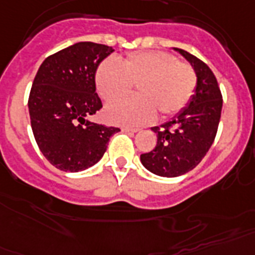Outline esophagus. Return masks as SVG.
Returning <instances> with one entry per match:
<instances>
[{
  "label": "esophagus",
  "instance_id": "34e87169",
  "mask_svg": "<svg viewBox=\"0 0 255 255\" xmlns=\"http://www.w3.org/2000/svg\"><path fill=\"white\" fill-rule=\"evenodd\" d=\"M124 132H136V131H139V129H135V128H123Z\"/></svg>",
  "mask_w": 255,
  "mask_h": 255
}]
</instances>
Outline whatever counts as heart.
<instances>
[{
	"label": "heart",
	"instance_id": "b5f03b06",
	"mask_svg": "<svg viewBox=\"0 0 255 255\" xmlns=\"http://www.w3.org/2000/svg\"><path fill=\"white\" fill-rule=\"evenodd\" d=\"M99 95L109 103L104 111L109 123L139 126L153 121L156 109L161 116L180 112L190 102L197 86L194 69L178 62L172 54L148 50L130 53L119 65L103 62L95 74ZM138 86L136 99H119Z\"/></svg>",
	"mask_w": 255,
	"mask_h": 255
}]
</instances>
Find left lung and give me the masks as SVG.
<instances>
[{
    "label": "left lung",
    "mask_w": 255,
    "mask_h": 255,
    "mask_svg": "<svg viewBox=\"0 0 255 255\" xmlns=\"http://www.w3.org/2000/svg\"><path fill=\"white\" fill-rule=\"evenodd\" d=\"M194 69L197 86L190 102L160 126L151 128L156 147L140 155V163L160 177H178L194 169L210 150L218 131L223 99L215 75L199 58L173 48Z\"/></svg>",
    "instance_id": "1"
}]
</instances>
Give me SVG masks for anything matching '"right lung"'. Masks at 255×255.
<instances>
[{
	"mask_svg": "<svg viewBox=\"0 0 255 255\" xmlns=\"http://www.w3.org/2000/svg\"><path fill=\"white\" fill-rule=\"evenodd\" d=\"M113 52L108 45L81 41L40 65L29 92V119L40 151L57 169L82 172L95 165L120 131L88 120L103 107L95 74Z\"/></svg>",
	"mask_w": 255,
	"mask_h": 255,
	"instance_id": "1",
	"label": "right lung"
}]
</instances>
